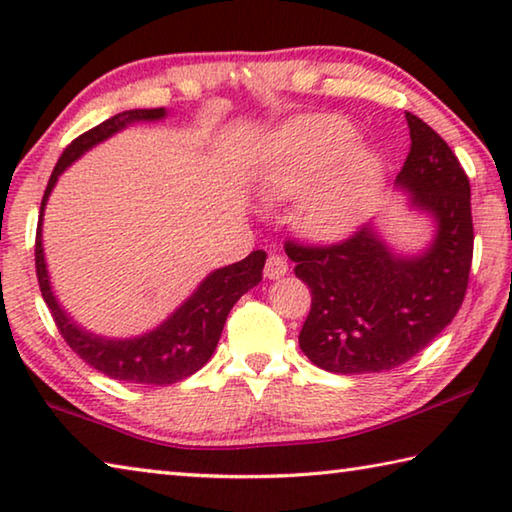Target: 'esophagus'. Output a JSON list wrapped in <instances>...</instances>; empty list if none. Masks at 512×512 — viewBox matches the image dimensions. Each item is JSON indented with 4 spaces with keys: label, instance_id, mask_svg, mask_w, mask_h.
I'll use <instances>...</instances> for the list:
<instances>
[{
    "label": "esophagus",
    "instance_id": "34e87169",
    "mask_svg": "<svg viewBox=\"0 0 512 512\" xmlns=\"http://www.w3.org/2000/svg\"><path fill=\"white\" fill-rule=\"evenodd\" d=\"M287 271H289L287 259H284L282 255H277V253L268 255L266 266H264V277H268V280H277V277L287 275Z\"/></svg>",
    "mask_w": 512,
    "mask_h": 512
}]
</instances>
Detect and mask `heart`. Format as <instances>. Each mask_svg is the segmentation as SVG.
Returning a JSON list of instances; mask_svg holds the SVG:
<instances>
[{
  "label": "heart",
  "mask_w": 512,
  "mask_h": 512,
  "mask_svg": "<svg viewBox=\"0 0 512 512\" xmlns=\"http://www.w3.org/2000/svg\"><path fill=\"white\" fill-rule=\"evenodd\" d=\"M357 137L339 117H309L282 135V151L264 171L268 196H296L302 223L318 237H339L368 210L381 183L375 155L354 149Z\"/></svg>",
  "instance_id": "obj_1"
}]
</instances>
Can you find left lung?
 <instances>
[{
    "instance_id": "obj_1",
    "label": "left lung",
    "mask_w": 512,
    "mask_h": 512,
    "mask_svg": "<svg viewBox=\"0 0 512 512\" xmlns=\"http://www.w3.org/2000/svg\"><path fill=\"white\" fill-rule=\"evenodd\" d=\"M406 124L411 151L397 185L413 207L436 219L427 253L395 255L372 225L336 244H284L296 277L311 291L300 350L336 375L393 370L415 357L452 323L470 282V180L431 126L411 112Z\"/></svg>"
}]
</instances>
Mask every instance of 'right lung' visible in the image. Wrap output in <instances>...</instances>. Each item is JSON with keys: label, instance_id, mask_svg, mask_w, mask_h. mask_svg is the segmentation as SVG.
<instances>
[{"label": "right lung", "instance_id": "add662e5", "mask_svg": "<svg viewBox=\"0 0 512 512\" xmlns=\"http://www.w3.org/2000/svg\"><path fill=\"white\" fill-rule=\"evenodd\" d=\"M167 112L164 108L151 110H126L119 115L110 117L103 124L90 128L88 133L76 137L60 155L40 203V221L36 232V273L38 284L45 298L47 307L54 316L58 332L63 334L65 343L79 357L92 366L94 370L103 372L110 379L131 381V384H151V386H167L183 381L196 370H201L210 361L216 343L221 339L225 318L235 302L248 293L262 280V268L266 262L264 250H253L246 259L237 264L219 268L205 277L192 298H187L173 314L164 320L153 332L137 336V339L112 341L101 339L85 332L72 318L60 309L58 300L51 291L45 253H42V212H45L47 198L54 189L56 180L69 164L76 158L92 149L94 144L108 140L121 128H126L133 121H153L162 119Z\"/></svg>", "mask_w": 512, "mask_h": 512}]
</instances>
